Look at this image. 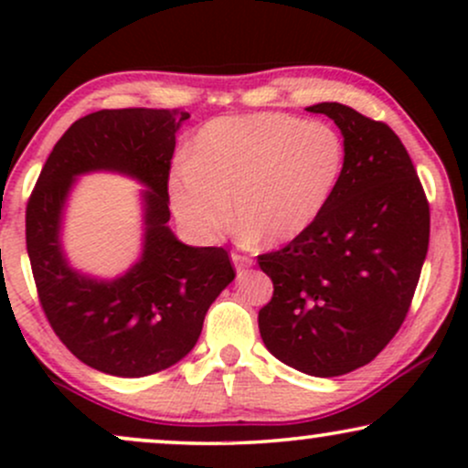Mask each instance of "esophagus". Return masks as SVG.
Returning <instances> with one entry per match:
<instances>
[{
	"label": "esophagus",
	"mask_w": 468,
	"mask_h": 468,
	"mask_svg": "<svg viewBox=\"0 0 468 468\" xmlns=\"http://www.w3.org/2000/svg\"><path fill=\"white\" fill-rule=\"evenodd\" d=\"M230 260H233V264H235V268H238V272H241L244 268H249L252 264L250 257L241 255V252H230Z\"/></svg>",
	"instance_id": "obj_1"
}]
</instances>
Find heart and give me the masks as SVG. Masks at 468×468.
Wrapping results in <instances>:
<instances>
[{"label":"heart","mask_w":468,"mask_h":468,"mask_svg":"<svg viewBox=\"0 0 468 468\" xmlns=\"http://www.w3.org/2000/svg\"><path fill=\"white\" fill-rule=\"evenodd\" d=\"M346 144L335 127L290 114L216 118L202 127L191 160L174 166L169 196L191 233L216 239L230 227L264 244L308 230L335 196Z\"/></svg>","instance_id":"b5f03b06"}]
</instances>
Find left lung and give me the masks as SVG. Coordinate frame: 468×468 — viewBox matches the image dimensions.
<instances>
[{
  "instance_id": "left-lung-1",
  "label": "left lung",
  "mask_w": 468,
  "mask_h": 468,
  "mask_svg": "<svg viewBox=\"0 0 468 468\" xmlns=\"http://www.w3.org/2000/svg\"><path fill=\"white\" fill-rule=\"evenodd\" d=\"M308 112L336 122L346 166L313 227L257 257L272 279L257 321L272 356L327 378L367 365L400 330L429 249V200L389 125L341 103Z\"/></svg>"
}]
</instances>
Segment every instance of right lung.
<instances>
[{"label":"right lung","instance_id":"obj_1","mask_svg":"<svg viewBox=\"0 0 468 468\" xmlns=\"http://www.w3.org/2000/svg\"><path fill=\"white\" fill-rule=\"evenodd\" d=\"M182 110H101L79 118L48 155L26 207V249L44 314L79 361L138 378L186 356L204 314L235 279L229 250L193 249L174 238L169 171ZM94 168L130 173L152 192L144 260L116 282L80 278L58 241L60 208L74 175Z\"/></svg>","mask_w":468,"mask_h":468}]
</instances>
